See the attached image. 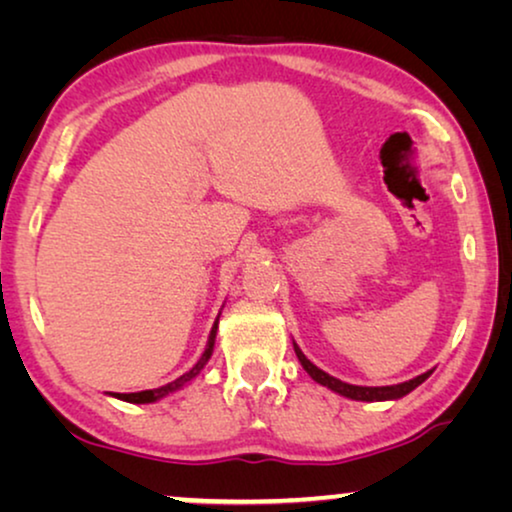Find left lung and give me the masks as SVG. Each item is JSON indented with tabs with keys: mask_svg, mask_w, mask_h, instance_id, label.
Wrapping results in <instances>:
<instances>
[{
	"mask_svg": "<svg viewBox=\"0 0 512 512\" xmlns=\"http://www.w3.org/2000/svg\"><path fill=\"white\" fill-rule=\"evenodd\" d=\"M293 349H296L298 361L303 363V368L307 370V373H310V377H312L314 382L324 384V387L335 391V394L352 398V401H394V398H401L405 394H410L412 389L419 387V384H422L426 377L431 375V370H429V373L419 375V377H415V380L394 384V387H356V384H347V382H342V380H335V377L324 373V370H319L310 359H307L303 352H300L298 345H293Z\"/></svg>",
	"mask_w": 512,
	"mask_h": 512,
	"instance_id": "obj_1",
	"label": "left lung"
}]
</instances>
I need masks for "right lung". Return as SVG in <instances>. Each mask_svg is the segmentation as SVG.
I'll use <instances>...</instances> for the list:
<instances>
[{"label": "right lung", "instance_id": "add662e5", "mask_svg": "<svg viewBox=\"0 0 512 512\" xmlns=\"http://www.w3.org/2000/svg\"><path fill=\"white\" fill-rule=\"evenodd\" d=\"M216 326H219V319L214 321L212 333H209V342H207V347H205V354L200 356V361L195 363V366H193L191 370H188V373H184L181 377H177V380L170 382V384H165V387H158V389H146V391H137V394H111V396L121 398V401H128V403H153V401H158V398H163V396H167V394H172V391L181 389V387H184L186 382H191L193 377L198 375L202 368H205V363L209 361V356H212L214 338H216Z\"/></svg>", "mask_w": 512, "mask_h": 512}]
</instances>
